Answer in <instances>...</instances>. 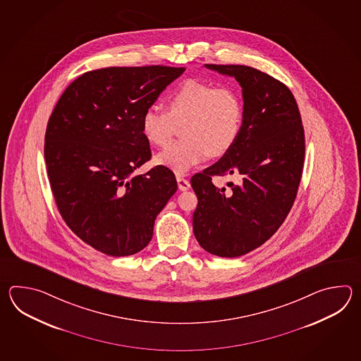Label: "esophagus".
I'll return each mask as SVG.
<instances>
[{"mask_svg": "<svg viewBox=\"0 0 361 361\" xmlns=\"http://www.w3.org/2000/svg\"><path fill=\"white\" fill-rule=\"evenodd\" d=\"M177 182L178 188H179L180 191H187V190H190V187H191L190 180H188V179H185V178L177 177Z\"/></svg>", "mask_w": 361, "mask_h": 361, "instance_id": "obj_1", "label": "esophagus"}]
</instances>
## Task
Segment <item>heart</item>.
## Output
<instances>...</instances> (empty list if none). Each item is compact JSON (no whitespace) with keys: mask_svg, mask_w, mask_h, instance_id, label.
Here are the masks:
<instances>
[{"mask_svg":"<svg viewBox=\"0 0 361 361\" xmlns=\"http://www.w3.org/2000/svg\"><path fill=\"white\" fill-rule=\"evenodd\" d=\"M168 111L147 108L140 117V131L148 143L164 147L169 143L177 123H184V139L154 157L162 168L185 174L212 154L223 156L238 142L244 123V103L231 86L187 80L171 92Z\"/></svg>","mask_w":361,"mask_h":361,"instance_id":"obj_1","label":"heart"}]
</instances>
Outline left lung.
Here are the masks:
<instances>
[{"mask_svg":"<svg viewBox=\"0 0 361 361\" xmlns=\"http://www.w3.org/2000/svg\"><path fill=\"white\" fill-rule=\"evenodd\" d=\"M243 87L244 123L235 146L191 179L193 233L207 253L236 258L264 244L292 209L305 161V130L286 85L247 66L205 64ZM214 175H238L227 192Z\"/></svg>","mask_w":361,"mask_h":361,"instance_id":"obj_1","label":"left lung"}]
</instances>
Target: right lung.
<instances>
[{"label":"right lung","instance_id":"right-lung-1","mask_svg":"<svg viewBox=\"0 0 361 361\" xmlns=\"http://www.w3.org/2000/svg\"><path fill=\"white\" fill-rule=\"evenodd\" d=\"M185 68L109 67L86 72L61 94L47 123L45 161L61 218L87 245L112 257L145 249L178 188L154 166L140 117Z\"/></svg>","mask_w":361,"mask_h":361}]
</instances>
